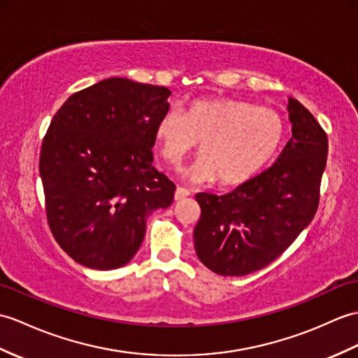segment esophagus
I'll use <instances>...</instances> for the list:
<instances>
[{
    "instance_id": "obj_1",
    "label": "esophagus",
    "mask_w": 358,
    "mask_h": 358,
    "mask_svg": "<svg viewBox=\"0 0 358 358\" xmlns=\"http://www.w3.org/2000/svg\"><path fill=\"white\" fill-rule=\"evenodd\" d=\"M190 195V192L185 187H177L176 189V194H173V198H176V201H181V199H185Z\"/></svg>"
}]
</instances>
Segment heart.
I'll use <instances>...</instances> for the list:
<instances>
[{
    "mask_svg": "<svg viewBox=\"0 0 358 358\" xmlns=\"http://www.w3.org/2000/svg\"><path fill=\"white\" fill-rule=\"evenodd\" d=\"M154 137L163 159L178 166L201 141V157L185 169L195 182L241 185L267 166L282 146L285 123L274 110L238 99H195L182 115L164 113Z\"/></svg>",
    "mask_w": 358,
    "mask_h": 358,
    "instance_id": "b5f03b06",
    "label": "heart"
}]
</instances>
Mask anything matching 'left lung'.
<instances>
[{
    "instance_id": "8db88e82",
    "label": "left lung",
    "mask_w": 358,
    "mask_h": 358,
    "mask_svg": "<svg viewBox=\"0 0 358 358\" xmlns=\"http://www.w3.org/2000/svg\"><path fill=\"white\" fill-rule=\"evenodd\" d=\"M292 138L267 171L226 195L196 194L195 252L221 276L267 267L313 221L327 166L328 138L314 115L288 99Z\"/></svg>"
}]
</instances>
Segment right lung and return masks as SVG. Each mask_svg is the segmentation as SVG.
<instances>
[{"label":"right lung","mask_w":358,"mask_h":358,"mask_svg":"<svg viewBox=\"0 0 358 358\" xmlns=\"http://www.w3.org/2000/svg\"><path fill=\"white\" fill-rule=\"evenodd\" d=\"M171 91L124 78L71 94L43 140L39 173L50 230L88 268L127 265L148 215L172 204L176 185L154 168L155 123Z\"/></svg>","instance_id":"1"}]
</instances>
